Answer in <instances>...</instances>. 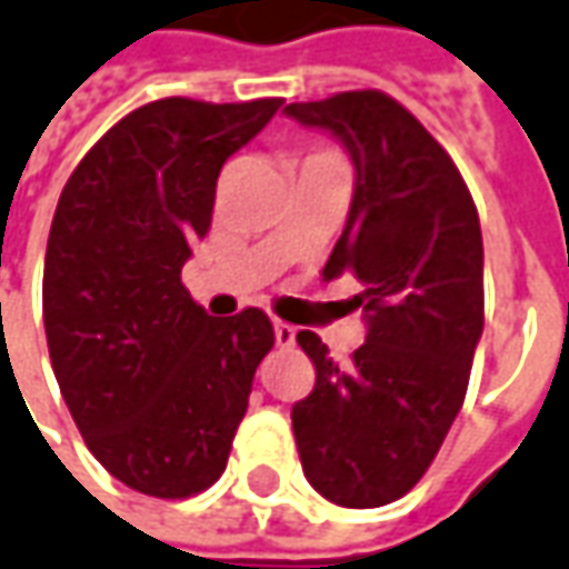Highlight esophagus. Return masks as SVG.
<instances>
[{"label": "esophagus", "mask_w": 569, "mask_h": 569, "mask_svg": "<svg viewBox=\"0 0 569 569\" xmlns=\"http://www.w3.org/2000/svg\"><path fill=\"white\" fill-rule=\"evenodd\" d=\"M273 336H277V346H292L296 342V327L273 317Z\"/></svg>", "instance_id": "esophagus-1"}]
</instances>
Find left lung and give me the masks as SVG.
Masks as SVG:
<instances>
[{
  "label": "left lung",
  "mask_w": 569,
  "mask_h": 569,
  "mask_svg": "<svg viewBox=\"0 0 569 569\" xmlns=\"http://www.w3.org/2000/svg\"><path fill=\"white\" fill-rule=\"evenodd\" d=\"M330 130L355 164L346 230L323 280L355 273L367 342L336 365L320 336L296 339L317 370L292 405L301 470L342 508L411 492L461 411L482 336V233L461 171L405 106L380 90L283 108Z\"/></svg>",
  "instance_id": "obj_1"
}]
</instances>
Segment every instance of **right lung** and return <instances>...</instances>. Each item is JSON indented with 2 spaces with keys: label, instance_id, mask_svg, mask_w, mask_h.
<instances>
[{
  "label": "right lung",
  "instance_id": "right-lung-1",
  "mask_svg": "<svg viewBox=\"0 0 569 569\" xmlns=\"http://www.w3.org/2000/svg\"><path fill=\"white\" fill-rule=\"evenodd\" d=\"M280 106L149 102L61 189L42 268L49 358L96 461L142 496L189 498L218 482L273 349L261 308L204 315L180 270L211 227L223 161Z\"/></svg>",
  "mask_w": 569,
  "mask_h": 569
}]
</instances>
